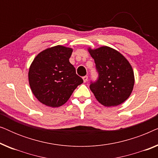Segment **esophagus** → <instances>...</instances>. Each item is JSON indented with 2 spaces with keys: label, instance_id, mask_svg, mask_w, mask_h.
Segmentation results:
<instances>
[{
  "label": "esophagus",
  "instance_id": "obj_1",
  "mask_svg": "<svg viewBox=\"0 0 158 158\" xmlns=\"http://www.w3.org/2000/svg\"><path fill=\"white\" fill-rule=\"evenodd\" d=\"M83 82H84V83H85V82L88 81V76H86V75H85V76L83 77Z\"/></svg>",
  "mask_w": 158,
  "mask_h": 158
}]
</instances>
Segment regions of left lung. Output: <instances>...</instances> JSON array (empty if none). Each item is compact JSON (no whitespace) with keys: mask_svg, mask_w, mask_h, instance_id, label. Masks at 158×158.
Here are the masks:
<instances>
[{"mask_svg":"<svg viewBox=\"0 0 158 158\" xmlns=\"http://www.w3.org/2000/svg\"><path fill=\"white\" fill-rule=\"evenodd\" d=\"M94 59L98 78L90 89L97 101L105 106H116L130 96L135 85L134 71L119 52L107 46L88 49Z\"/></svg>","mask_w":158,"mask_h":158,"instance_id":"8db88e82","label":"left lung"}]
</instances>
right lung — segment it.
Here are the masks:
<instances>
[{
    "label": "right lung",
    "mask_w": 158,
    "mask_h": 158,
    "mask_svg": "<svg viewBox=\"0 0 158 158\" xmlns=\"http://www.w3.org/2000/svg\"><path fill=\"white\" fill-rule=\"evenodd\" d=\"M73 49L62 45L39 53L30 65L29 83L34 96L43 104L59 107L64 104L83 79L69 61Z\"/></svg>",
    "instance_id": "right-lung-1"
}]
</instances>
